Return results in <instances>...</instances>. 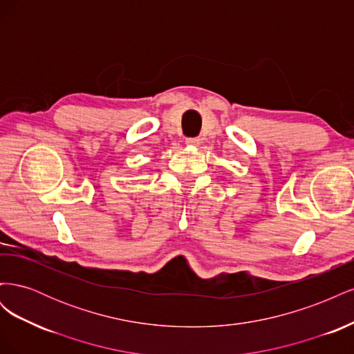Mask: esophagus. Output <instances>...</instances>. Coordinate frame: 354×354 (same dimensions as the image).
Instances as JSON below:
<instances>
[{"label": "esophagus", "instance_id": "obj_1", "mask_svg": "<svg viewBox=\"0 0 354 354\" xmlns=\"http://www.w3.org/2000/svg\"><path fill=\"white\" fill-rule=\"evenodd\" d=\"M186 145L187 146H194V147H196V146H199L201 145V140L198 137H189L187 140H186Z\"/></svg>", "mask_w": 354, "mask_h": 354}]
</instances>
